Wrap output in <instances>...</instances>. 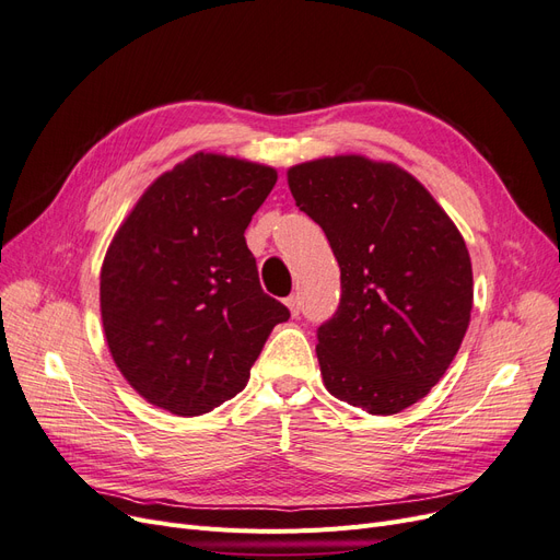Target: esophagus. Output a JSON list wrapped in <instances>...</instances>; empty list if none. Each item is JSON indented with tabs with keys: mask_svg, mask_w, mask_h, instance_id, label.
Wrapping results in <instances>:
<instances>
[{
	"mask_svg": "<svg viewBox=\"0 0 560 560\" xmlns=\"http://www.w3.org/2000/svg\"><path fill=\"white\" fill-rule=\"evenodd\" d=\"M287 308H290L292 311V315L296 317L299 313H301V296L299 294H292V296H287Z\"/></svg>",
	"mask_w": 560,
	"mask_h": 560,
	"instance_id": "1",
	"label": "esophagus"
}]
</instances>
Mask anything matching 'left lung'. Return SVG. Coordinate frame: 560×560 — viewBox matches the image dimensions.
I'll list each match as a JSON object with an SVG mask.
<instances>
[{
	"label": "left lung",
	"mask_w": 560,
	"mask_h": 560,
	"mask_svg": "<svg viewBox=\"0 0 560 560\" xmlns=\"http://www.w3.org/2000/svg\"><path fill=\"white\" fill-rule=\"evenodd\" d=\"M287 182L341 268V301L317 329L322 381L366 413H399L446 374L469 327L463 235L395 163L317 159L290 167Z\"/></svg>",
	"instance_id": "left-lung-1"
}]
</instances>
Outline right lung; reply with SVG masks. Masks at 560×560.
<instances>
[{
	"label": "right lung",
	"instance_id": "obj_1",
	"mask_svg": "<svg viewBox=\"0 0 560 560\" xmlns=\"http://www.w3.org/2000/svg\"><path fill=\"white\" fill-rule=\"evenodd\" d=\"M273 167L194 154L163 173L105 254L100 313L124 378L159 409L202 416L247 385L290 311L259 284L245 243Z\"/></svg>",
	"mask_w": 560,
	"mask_h": 560
}]
</instances>
